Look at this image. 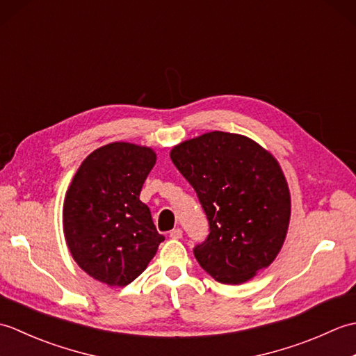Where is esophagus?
Segmentation results:
<instances>
[{
	"instance_id": "obj_1",
	"label": "esophagus",
	"mask_w": 356,
	"mask_h": 356,
	"mask_svg": "<svg viewBox=\"0 0 356 356\" xmlns=\"http://www.w3.org/2000/svg\"><path fill=\"white\" fill-rule=\"evenodd\" d=\"M182 236H184V231L180 229V228H176V229H172V231L170 232V237H171V238H174V240L182 238Z\"/></svg>"
}]
</instances>
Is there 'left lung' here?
Segmentation results:
<instances>
[{
	"label": "left lung",
	"mask_w": 356,
	"mask_h": 356,
	"mask_svg": "<svg viewBox=\"0 0 356 356\" xmlns=\"http://www.w3.org/2000/svg\"><path fill=\"white\" fill-rule=\"evenodd\" d=\"M171 161L205 209L209 236L194 248L208 274L241 284L282 251L291 220L284 172L266 148L243 134L211 131L180 142Z\"/></svg>",
	"instance_id": "left-lung-1"
}]
</instances>
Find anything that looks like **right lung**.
I'll use <instances>...</instances> for the list:
<instances>
[{"instance_id":"obj_1","label":"right lung","mask_w":356,"mask_h":356,"mask_svg":"<svg viewBox=\"0 0 356 356\" xmlns=\"http://www.w3.org/2000/svg\"><path fill=\"white\" fill-rule=\"evenodd\" d=\"M156 163L153 148L111 142L81 163L65 193L63 228L78 266L108 286L138 278L165 237L139 195Z\"/></svg>"}]
</instances>
